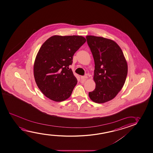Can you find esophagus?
<instances>
[{"mask_svg": "<svg viewBox=\"0 0 153 153\" xmlns=\"http://www.w3.org/2000/svg\"><path fill=\"white\" fill-rule=\"evenodd\" d=\"M87 78H88V77L86 76H81V77H80L81 79L82 80H84V81L86 80L87 79Z\"/></svg>", "mask_w": 153, "mask_h": 153, "instance_id": "obj_1", "label": "esophagus"}]
</instances>
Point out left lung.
I'll list each match as a JSON object with an SVG mask.
<instances>
[{
  "label": "left lung",
  "mask_w": 153,
  "mask_h": 153,
  "mask_svg": "<svg viewBox=\"0 0 153 153\" xmlns=\"http://www.w3.org/2000/svg\"><path fill=\"white\" fill-rule=\"evenodd\" d=\"M87 42L95 62L94 80L96 87L89 93L91 100L104 103L115 97L126 79L127 63L120 47L114 41L87 36Z\"/></svg>",
  "instance_id": "8db88e82"
}]
</instances>
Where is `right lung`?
<instances>
[{"mask_svg":"<svg viewBox=\"0 0 153 153\" xmlns=\"http://www.w3.org/2000/svg\"><path fill=\"white\" fill-rule=\"evenodd\" d=\"M81 36L55 35L48 38L38 52L33 75L38 87L55 102L68 99L77 83L72 70L74 53L86 42Z\"/></svg>","mask_w":153,"mask_h":153,"instance_id":"obj_1","label":"right lung"}]
</instances>
